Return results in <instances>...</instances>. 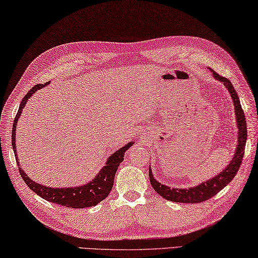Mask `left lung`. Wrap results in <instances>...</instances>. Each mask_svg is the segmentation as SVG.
<instances>
[{
    "instance_id": "8db88e82",
    "label": "left lung",
    "mask_w": 258,
    "mask_h": 258,
    "mask_svg": "<svg viewBox=\"0 0 258 258\" xmlns=\"http://www.w3.org/2000/svg\"><path fill=\"white\" fill-rule=\"evenodd\" d=\"M214 77L219 81L225 84V87L229 90L232 99L234 101L235 107V115H236V122H238L239 128V135H238V145H236V151L233 159H232L231 163L227 166L221 174L217 175L215 178L204 181L199 186L191 187V188H171L168 187L166 185H162L159 183L158 180L153 178L152 171L150 169V181L151 185L155 189V192L159 193L163 199H167L169 201L174 202H181V204H199V202H204L209 200L210 198L222 191L230 181L234 178V176L238 172L240 166H241L243 155H244V147H246V141H247V123H246V116H244L243 109L240 104V99L238 94L232 86L229 79L218 75L216 72L213 71Z\"/></svg>"
}]
</instances>
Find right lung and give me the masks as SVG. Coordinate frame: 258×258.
I'll return each instance as SVG.
<instances>
[{
    "instance_id": "add662e5",
    "label": "right lung",
    "mask_w": 258,
    "mask_h": 258,
    "mask_svg": "<svg viewBox=\"0 0 258 258\" xmlns=\"http://www.w3.org/2000/svg\"><path fill=\"white\" fill-rule=\"evenodd\" d=\"M49 83H43V84H36L34 86L31 90H29L22 100V103L19 105V109L17 112V115L14 120V125H12V149L15 151L16 155V145H15V135H16V129H17V121H18L20 114H22V109L26 104L29 97H31L34 92L36 90L41 89L45 86H48ZM133 145V143L125 145L122 147L115 153L112 154L109 157L108 161L106 162V166L101 169L100 172L97 175L94 180H91L89 184L83 185V186L79 187H65V188H51L48 186H43V185H40L35 183V181L31 180L28 178V176L25 174L22 170V168L19 169L20 176L24 179L25 183L27 184V186L32 189V191L35 192L37 196L43 198L44 200L52 202V204L60 205L64 207H69V208H88V207L96 206L99 204L100 201H103L105 198H107L109 194V191L112 189L113 183H114V176H115V172L117 170V167L120 166V163L123 161L124 152L129 149L130 146ZM17 158V157H16ZM17 164L19 166L18 160H17Z\"/></svg>"
}]
</instances>
